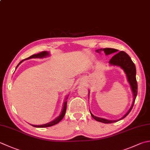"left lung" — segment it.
Returning a JSON list of instances; mask_svg holds the SVG:
<instances>
[{
	"label": "left lung",
	"instance_id": "8db88e82",
	"mask_svg": "<svg viewBox=\"0 0 150 150\" xmlns=\"http://www.w3.org/2000/svg\"><path fill=\"white\" fill-rule=\"evenodd\" d=\"M101 51H104V52L106 55H108L110 54H114L116 52H118V50L112 48H105V49H100L96 50V51L98 52H101ZM109 64L112 66H116L121 67L122 69H124V72L125 73L126 76H127V81L131 88V90L133 93V101L131 108L129 109L127 112L126 113L125 115L122 117V118L117 120H108L107 119L99 118V117L95 116L93 115L92 112H90L91 115H92V118L95 119L96 121L104 123V124H111V123L116 122L119 121V120L124 118L125 116L128 115V114L131 112V110L133 108L134 105V101L137 96V91H138V85L136 79V67L134 64L133 62V61L131 59L129 56L126 52L124 51H120L119 52H117V54H114L112 58L109 61ZM89 95V93H88Z\"/></svg>",
	"mask_w": 150,
	"mask_h": 150
}]
</instances>
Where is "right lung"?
<instances>
[{
  "instance_id": "add662e5",
  "label": "right lung",
  "mask_w": 150,
  "mask_h": 150,
  "mask_svg": "<svg viewBox=\"0 0 150 150\" xmlns=\"http://www.w3.org/2000/svg\"><path fill=\"white\" fill-rule=\"evenodd\" d=\"M49 55V52H47V51H43V52H41L40 53L38 54H33L30 56V57H28L26 58V59H30V58H45L46 57H48ZM23 60L21 61L19 63L18 65L17 66L16 68L19 64L22 62ZM67 99V98H66V100L64 103V105H63V108H62V112L60 113V114L59 116H58L57 118H55L53 121H52L49 123H47V124H43V125H32V126H34L35 127H51V126H52L54 125H56L58 123H59V122H60L62 118H64V115H65L66 114V108H67V101L66 99Z\"/></svg>"
}]
</instances>
